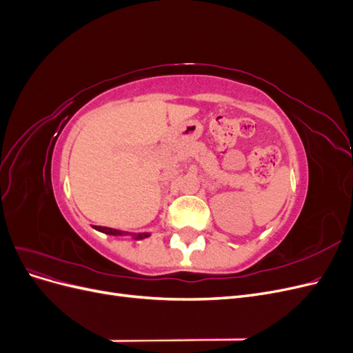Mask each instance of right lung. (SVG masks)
<instances>
[{
	"instance_id": "right-lung-1",
	"label": "right lung",
	"mask_w": 353,
	"mask_h": 353,
	"mask_svg": "<svg viewBox=\"0 0 353 353\" xmlns=\"http://www.w3.org/2000/svg\"><path fill=\"white\" fill-rule=\"evenodd\" d=\"M97 231L100 232H104V234H109V236H130L131 239L134 240H144L147 237H150V232H138V234H130V232H125V231H121V230H114V228H108V227H94Z\"/></svg>"
}]
</instances>
